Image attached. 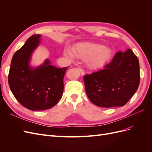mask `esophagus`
I'll use <instances>...</instances> for the list:
<instances>
[{
	"mask_svg": "<svg viewBox=\"0 0 152 152\" xmlns=\"http://www.w3.org/2000/svg\"><path fill=\"white\" fill-rule=\"evenodd\" d=\"M79 72H80V73H81V75H84V74H85V72H84V70H83V69L81 68H79Z\"/></svg>",
	"mask_w": 152,
	"mask_h": 152,
	"instance_id": "1",
	"label": "esophagus"
}]
</instances>
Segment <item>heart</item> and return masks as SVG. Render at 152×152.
Here are the masks:
<instances>
[{
  "label": "heart",
  "mask_w": 152,
  "mask_h": 152,
  "mask_svg": "<svg viewBox=\"0 0 152 152\" xmlns=\"http://www.w3.org/2000/svg\"><path fill=\"white\" fill-rule=\"evenodd\" d=\"M66 49L65 56L73 58L74 56L82 59H87V64L90 68L98 69L102 68L111 56V50L102 45L95 44H84L77 45L73 50Z\"/></svg>",
  "instance_id": "1"
}]
</instances>
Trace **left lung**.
Here are the masks:
<instances>
[{
  "label": "left lung",
  "mask_w": 152,
  "mask_h": 152,
  "mask_svg": "<svg viewBox=\"0 0 152 152\" xmlns=\"http://www.w3.org/2000/svg\"><path fill=\"white\" fill-rule=\"evenodd\" d=\"M86 94L98 107H123L140 82L138 58L130 49L118 51L103 70L84 76Z\"/></svg>",
  "instance_id": "8db88e82"
}]
</instances>
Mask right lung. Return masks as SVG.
I'll use <instances>...</instances> for the list:
<instances>
[{"mask_svg": "<svg viewBox=\"0 0 152 152\" xmlns=\"http://www.w3.org/2000/svg\"><path fill=\"white\" fill-rule=\"evenodd\" d=\"M41 35H34L13 55L8 82L15 98L33 111L49 109L56 105L63 93V78L66 68H58L45 59L32 67V54L40 42Z\"/></svg>", "mask_w": 152, "mask_h": 152, "instance_id": "add662e5", "label": "right lung"}]
</instances>
